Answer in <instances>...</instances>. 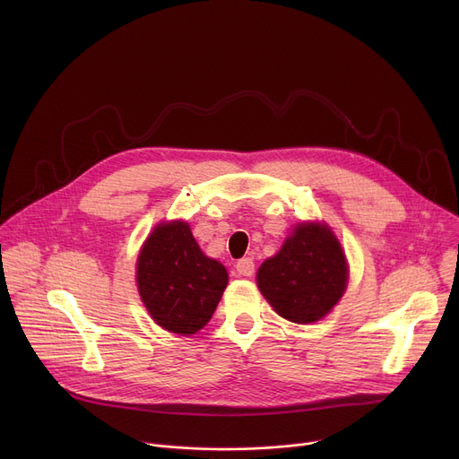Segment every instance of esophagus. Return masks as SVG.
I'll return each mask as SVG.
<instances>
[{
    "label": "esophagus",
    "mask_w": 459,
    "mask_h": 459,
    "mask_svg": "<svg viewBox=\"0 0 459 459\" xmlns=\"http://www.w3.org/2000/svg\"><path fill=\"white\" fill-rule=\"evenodd\" d=\"M236 271L239 276H252L254 274V261L250 257H243L236 264Z\"/></svg>",
    "instance_id": "1"
}]
</instances>
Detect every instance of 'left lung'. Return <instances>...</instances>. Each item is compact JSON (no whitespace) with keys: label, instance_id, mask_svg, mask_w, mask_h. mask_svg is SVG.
Here are the masks:
<instances>
[{"label":"left lung","instance_id":"8db88e82","mask_svg":"<svg viewBox=\"0 0 459 459\" xmlns=\"http://www.w3.org/2000/svg\"><path fill=\"white\" fill-rule=\"evenodd\" d=\"M347 261L326 225H298L281 250L257 271V287L273 308L292 323L321 319L347 287Z\"/></svg>","mask_w":459,"mask_h":459}]
</instances>
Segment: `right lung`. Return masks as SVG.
Instances as JSON below:
<instances>
[{
	"instance_id": "obj_1",
	"label": "right lung",
	"mask_w": 459,
	"mask_h": 459,
	"mask_svg": "<svg viewBox=\"0 0 459 459\" xmlns=\"http://www.w3.org/2000/svg\"><path fill=\"white\" fill-rule=\"evenodd\" d=\"M229 283L225 267L207 257L185 221L154 229L138 257V289L152 319L174 334L209 323Z\"/></svg>"
}]
</instances>
